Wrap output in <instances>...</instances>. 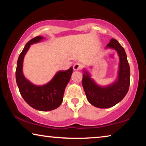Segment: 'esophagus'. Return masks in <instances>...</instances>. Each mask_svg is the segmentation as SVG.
I'll list each match as a JSON object with an SVG mask.
<instances>
[{"instance_id":"1","label":"esophagus","mask_w":146,"mask_h":146,"mask_svg":"<svg viewBox=\"0 0 146 146\" xmlns=\"http://www.w3.org/2000/svg\"><path fill=\"white\" fill-rule=\"evenodd\" d=\"M81 68H82L81 64H79V63H75V64H74V65H73V69H74V70H75V71L79 70V69H81Z\"/></svg>"}]
</instances>
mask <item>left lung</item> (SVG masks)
<instances>
[{"mask_svg": "<svg viewBox=\"0 0 146 146\" xmlns=\"http://www.w3.org/2000/svg\"><path fill=\"white\" fill-rule=\"evenodd\" d=\"M107 48L117 52L119 57L117 80L107 86H99L91 78L89 73L84 71L82 86L88 101L92 105L100 108H107L116 105L126 96L130 86V68L123 47L115 39H111Z\"/></svg>", "mask_w": 146, "mask_h": 146, "instance_id": "left-lung-1", "label": "left lung"}]
</instances>
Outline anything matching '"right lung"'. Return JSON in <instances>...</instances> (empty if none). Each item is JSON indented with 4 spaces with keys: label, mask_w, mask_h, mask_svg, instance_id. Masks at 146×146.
<instances>
[{
    "label": "right lung",
    "mask_w": 146,
    "mask_h": 146,
    "mask_svg": "<svg viewBox=\"0 0 146 146\" xmlns=\"http://www.w3.org/2000/svg\"><path fill=\"white\" fill-rule=\"evenodd\" d=\"M43 37L36 36L30 40L21 52L17 60L15 78L19 92L27 104L40 111L56 109L63 101L65 89L70 80L73 68L66 71H60L47 84L36 86L27 79L23 73L24 57L32 44L40 42Z\"/></svg>",
    "instance_id": "obj_1"
}]
</instances>
